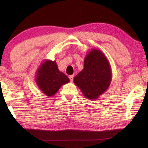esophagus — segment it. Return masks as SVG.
<instances>
[{
	"label": "esophagus",
	"mask_w": 148,
	"mask_h": 148,
	"mask_svg": "<svg viewBox=\"0 0 148 148\" xmlns=\"http://www.w3.org/2000/svg\"><path fill=\"white\" fill-rule=\"evenodd\" d=\"M69 79H70V81H71V82H72V81H73V79H74V76H73V75H72V76H69Z\"/></svg>",
	"instance_id": "esophagus-1"
}]
</instances>
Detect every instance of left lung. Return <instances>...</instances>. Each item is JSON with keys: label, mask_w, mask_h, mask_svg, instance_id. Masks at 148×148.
I'll list each match as a JSON object with an SVG mask.
<instances>
[{"label": "left lung", "mask_w": 148, "mask_h": 148, "mask_svg": "<svg viewBox=\"0 0 148 148\" xmlns=\"http://www.w3.org/2000/svg\"><path fill=\"white\" fill-rule=\"evenodd\" d=\"M112 79L111 65L105 55L92 49L84 58V68L74 78V83L90 100H96L108 90Z\"/></svg>", "instance_id": "8db88e82"}]
</instances>
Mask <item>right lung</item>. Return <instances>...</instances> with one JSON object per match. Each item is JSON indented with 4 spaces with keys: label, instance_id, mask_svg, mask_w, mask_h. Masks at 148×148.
<instances>
[{
    "label": "right lung",
    "instance_id": "add662e5",
    "mask_svg": "<svg viewBox=\"0 0 148 148\" xmlns=\"http://www.w3.org/2000/svg\"><path fill=\"white\" fill-rule=\"evenodd\" d=\"M69 81L68 77L59 71L56 61L45 60L36 71L37 85L48 97L55 95L62 85Z\"/></svg>",
    "mask_w": 148,
    "mask_h": 148
}]
</instances>
